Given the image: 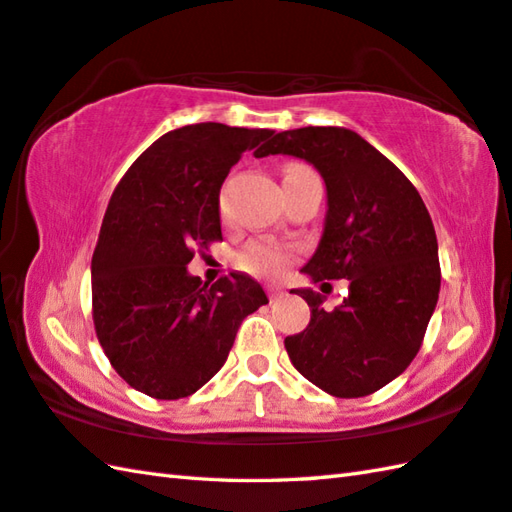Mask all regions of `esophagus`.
<instances>
[{
    "label": "esophagus",
    "instance_id": "esophagus-1",
    "mask_svg": "<svg viewBox=\"0 0 512 512\" xmlns=\"http://www.w3.org/2000/svg\"><path fill=\"white\" fill-rule=\"evenodd\" d=\"M267 296H269V300H278V298L285 296V289L278 287V285H269L267 287Z\"/></svg>",
    "mask_w": 512,
    "mask_h": 512
}]
</instances>
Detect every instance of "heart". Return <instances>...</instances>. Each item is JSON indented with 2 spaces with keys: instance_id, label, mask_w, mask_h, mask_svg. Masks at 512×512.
Returning a JSON list of instances; mask_svg holds the SVG:
<instances>
[{
  "instance_id": "1",
  "label": "heart",
  "mask_w": 512,
  "mask_h": 512,
  "mask_svg": "<svg viewBox=\"0 0 512 512\" xmlns=\"http://www.w3.org/2000/svg\"><path fill=\"white\" fill-rule=\"evenodd\" d=\"M302 170H307L305 165L300 163H291L285 168V179L287 176H294ZM291 249L285 245H278V243H269V241H260V243H252L247 245L241 254H238L236 263L241 269L249 271V274L254 276H278L283 274V271L289 267L291 263Z\"/></svg>"
}]
</instances>
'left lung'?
I'll use <instances>...</instances> for the list:
<instances>
[{
    "label": "left lung",
    "mask_w": 512,
    "mask_h": 512,
    "mask_svg": "<svg viewBox=\"0 0 512 512\" xmlns=\"http://www.w3.org/2000/svg\"><path fill=\"white\" fill-rule=\"evenodd\" d=\"M305 159L327 185L325 232L302 267L314 283L349 280L325 311L314 289L305 331L285 338L294 367L336 398H362L398 378L422 347L440 296V258L429 210L395 165L347 128L278 132L254 152Z\"/></svg>",
    "instance_id": "8db88e82"
}]
</instances>
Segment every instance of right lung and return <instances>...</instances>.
Wrapping results in <instances>:
<instances>
[{
	"label": "right lung",
	"instance_id": "right-lung-1",
	"mask_svg": "<svg viewBox=\"0 0 512 512\" xmlns=\"http://www.w3.org/2000/svg\"><path fill=\"white\" fill-rule=\"evenodd\" d=\"M269 137L185 125L154 141L112 192L92 256V320L114 371L150 398L196 393L225 364L241 322L267 305L254 278L203 285L187 263L196 247L223 241L221 185Z\"/></svg>",
	"mask_w": 512,
	"mask_h": 512
}]
</instances>
